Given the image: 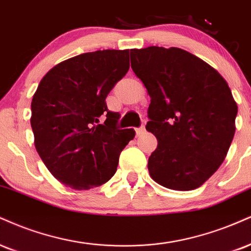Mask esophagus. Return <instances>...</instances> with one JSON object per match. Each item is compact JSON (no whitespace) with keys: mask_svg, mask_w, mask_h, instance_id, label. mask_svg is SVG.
Instances as JSON below:
<instances>
[{"mask_svg":"<svg viewBox=\"0 0 251 251\" xmlns=\"http://www.w3.org/2000/svg\"><path fill=\"white\" fill-rule=\"evenodd\" d=\"M145 133V127L143 126V127H139L135 129V134H137V137H140L141 134Z\"/></svg>","mask_w":251,"mask_h":251,"instance_id":"34e87169","label":"esophagus"}]
</instances>
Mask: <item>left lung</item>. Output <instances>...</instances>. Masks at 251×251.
Segmentation results:
<instances>
[{
	"mask_svg": "<svg viewBox=\"0 0 251 251\" xmlns=\"http://www.w3.org/2000/svg\"><path fill=\"white\" fill-rule=\"evenodd\" d=\"M131 66L151 97L146 129L158 140L151 177L174 191L199 188L225 161L236 129L228 83L179 48L132 49Z\"/></svg>",
	"mask_w": 251,
	"mask_h": 251,
	"instance_id": "1",
	"label": "left lung"
}]
</instances>
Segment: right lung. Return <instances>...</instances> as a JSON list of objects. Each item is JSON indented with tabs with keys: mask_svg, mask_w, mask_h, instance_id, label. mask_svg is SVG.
Here are the masks:
<instances>
[{
	"mask_svg": "<svg viewBox=\"0 0 251 251\" xmlns=\"http://www.w3.org/2000/svg\"><path fill=\"white\" fill-rule=\"evenodd\" d=\"M129 69V50L81 53L53 66L31 101L35 147L59 182L86 191L107 182L134 129L117 127L106 97ZM105 115L104 124L99 118Z\"/></svg>",
	"mask_w": 251,
	"mask_h": 251,
	"instance_id": "add662e5",
	"label": "right lung"
}]
</instances>
